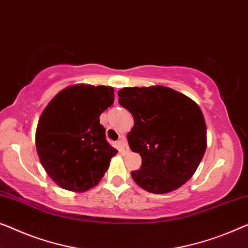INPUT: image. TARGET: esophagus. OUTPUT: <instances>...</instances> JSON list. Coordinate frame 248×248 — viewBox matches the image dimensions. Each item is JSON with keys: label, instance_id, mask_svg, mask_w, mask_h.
Returning a JSON list of instances; mask_svg holds the SVG:
<instances>
[{"label": "esophagus", "instance_id": "1", "mask_svg": "<svg viewBox=\"0 0 248 248\" xmlns=\"http://www.w3.org/2000/svg\"><path fill=\"white\" fill-rule=\"evenodd\" d=\"M118 149H120V152L126 154L128 153V146L126 143V140L125 138H122L120 141H118Z\"/></svg>", "mask_w": 248, "mask_h": 248}]
</instances>
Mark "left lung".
I'll return each instance as SVG.
<instances>
[{
  "mask_svg": "<svg viewBox=\"0 0 248 248\" xmlns=\"http://www.w3.org/2000/svg\"><path fill=\"white\" fill-rule=\"evenodd\" d=\"M118 103L134 118L127 134L142 166L133 180L152 193L180 188L195 173L207 148V127L200 107L191 98L164 86L125 87Z\"/></svg>",
  "mask_w": 248,
  "mask_h": 248,
  "instance_id": "8db88e82",
  "label": "left lung"
}]
</instances>
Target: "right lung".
Here are the masks:
<instances>
[{"mask_svg": "<svg viewBox=\"0 0 248 248\" xmlns=\"http://www.w3.org/2000/svg\"><path fill=\"white\" fill-rule=\"evenodd\" d=\"M114 103L109 86L74 85L50 100L39 118L35 146L42 167L62 188L85 192L98 182L117 150L99 116Z\"/></svg>", "mask_w": 248, "mask_h": 248, "instance_id": "1", "label": "right lung"}]
</instances>
